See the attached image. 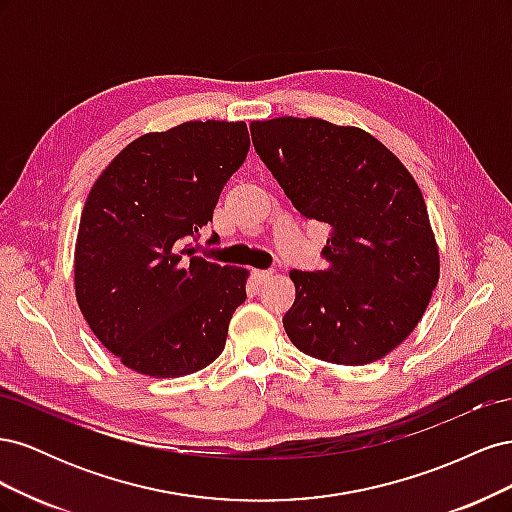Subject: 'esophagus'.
<instances>
[{"mask_svg": "<svg viewBox=\"0 0 512 512\" xmlns=\"http://www.w3.org/2000/svg\"><path fill=\"white\" fill-rule=\"evenodd\" d=\"M273 275V269H256L254 271V277H256V282H267L269 280V277Z\"/></svg>", "mask_w": 512, "mask_h": 512, "instance_id": "1", "label": "esophagus"}]
</instances>
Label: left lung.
Returning a JSON list of instances; mask_svg holds the SVG:
<instances>
[{
	"mask_svg": "<svg viewBox=\"0 0 512 512\" xmlns=\"http://www.w3.org/2000/svg\"><path fill=\"white\" fill-rule=\"evenodd\" d=\"M254 149L305 220L331 228L324 269L290 271L284 329L301 352L374 363L423 318L440 256L421 190L378 138L316 117L252 121Z\"/></svg>",
	"mask_w": 512,
	"mask_h": 512,
	"instance_id": "8db88e82",
	"label": "left lung"
}]
</instances>
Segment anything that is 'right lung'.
Masks as SVG:
<instances>
[{"label":"right lung","instance_id":"1","mask_svg":"<svg viewBox=\"0 0 512 512\" xmlns=\"http://www.w3.org/2000/svg\"><path fill=\"white\" fill-rule=\"evenodd\" d=\"M247 149L243 121L181 123L132 141L87 196L76 301L100 344L138 374L188 376L224 350L247 271L196 256L192 241Z\"/></svg>","mask_w":512,"mask_h":512}]
</instances>
